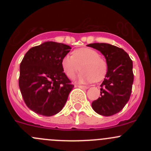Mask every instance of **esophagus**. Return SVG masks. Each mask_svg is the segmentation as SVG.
I'll use <instances>...</instances> for the list:
<instances>
[{
	"instance_id": "1",
	"label": "esophagus",
	"mask_w": 151,
	"mask_h": 151,
	"mask_svg": "<svg viewBox=\"0 0 151 151\" xmlns=\"http://www.w3.org/2000/svg\"><path fill=\"white\" fill-rule=\"evenodd\" d=\"M76 88H81V89H84V90H86L88 89V87L87 86H84V85H76Z\"/></svg>"
}]
</instances>
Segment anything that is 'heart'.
Masks as SVG:
<instances>
[{
  "label": "heart",
  "instance_id": "heart-1",
  "mask_svg": "<svg viewBox=\"0 0 151 151\" xmlns=\"http://www.w3.org/2000/svg\"><path fill=\"white\" fill-rule=\"evenodd\" d=\"M82 71L77 77L80 83L99 82L104 78L107 72V64L99 53L93 49L83 47L72 52V56L66 55L62 58L61 66L66 76L72 79L77 71Z\"/></svg>",
  "mask_w": 151,
  "mask_h": 151
}]
</instances>
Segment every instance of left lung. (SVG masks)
Listing matches in <instances>:
<instances>
[{
  "mask_svg": "<svg viewBox=\"0 0 151 151\" xmlns=\"http://www.w3.org/2000/svg\"><path fill=\"white\" fill-rule=\"evenodd\" d=\"M101 52L107 64V72L101 85V97L92 102L96 113L111 116L119 112L129 101L134 82L133 63L119 47L106 43L87 45Z\"/></svg>",
  "mask_w": 151,
  "mask_h": 151,
  "instance_id": "left-lung-1",
  "label": "left lung"
}]
</instances>
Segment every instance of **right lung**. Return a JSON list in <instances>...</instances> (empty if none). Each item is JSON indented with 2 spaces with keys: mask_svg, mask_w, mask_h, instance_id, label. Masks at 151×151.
<instances>
[{
  "mask_svg": "<svg viewBox=\"0 0 151 151\" xmlns=\"http://www.w3.org/2000/svg\"><path fill=\"white\" fill-rule=\"evenodd\" d=\"M68 45L46 42L30 48L19 66V86L27 106L39 115L58 113L74 88L61 66Z\"/></svg>",
  "mask_w": 151,
  "mask_h": 151,
  "instance_id": "obj_1",
  "label": "right lung"
}]
</instances>
